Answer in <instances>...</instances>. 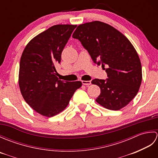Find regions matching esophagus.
I'll use <instances>...</instances> for the list:
<instances>
[{"instance_id":"obj_1","label":"esophagus","mask_w":158,"mask_h":158,"mask_svg":"<svg viewBox=\"0 0 158 158\" xmlns=\"http://www.w3.org/2000/svg\"><path fill=\"white\" fill-rule=\"evenodd\" d=\"M82 83L85 85H89L92 84L91 81H82Z\"/></svg>"}]
</instances>
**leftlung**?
I'll return each instance as SVG.
<instances>
[{
  "label": "left lung",
  "instance_id": "8db88e82",
  "mask_svg": "<svg viewBox=\"0 0 158 158\" xmlns=\"http://www.w3.org/2000/svg\"><path fill=\"white\" fill-rule=\"evenodd\" d=\"M73 37L107 74L106 79L92 81L100 88L96 102L113 110L126 106L137 94L142 81L141 64L132 43L113 26L99 21L78 26Z\"/></svg>",
  "mask_w": 158,
  "mask_h": 158
}]
</instances>
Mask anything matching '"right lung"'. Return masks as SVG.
<instances>
[{
	"mask_svg": "<svg viewBox=\"0 0 158 158\" xmlns=\"http://www.w3.org/2000/svg\"><path fill=\"white\" fill-rule=\"evenodd\" d=\"M76 25L53 26L26 45L19 63V85L25 101L35 111L51 117L69 105L81 81H64L56 77L55 65Z\"/></svg>",
	"mask_w": 158,
	"mask_h": 158,
	"instance_id": "1",
	"label": "right lung"
}]
</instances>
